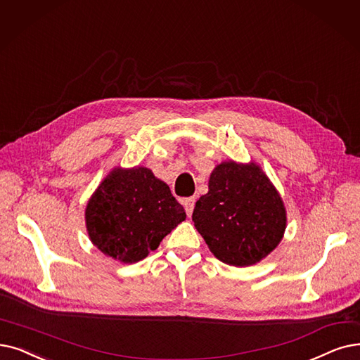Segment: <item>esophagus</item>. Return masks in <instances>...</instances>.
<instances>
[{
	"mask_svg": "<svg viewBox=\"0 0 360 360\" xmlns=\"http://www.w3.org/2000/svg\"><path fill=\"white\" fill-rule=\"evenodd\" d=\"M194 205H195V197H190V198H185L184 200V207H185V212H186V214H188V216L193 214Z\"/></svg>",
	"mask_w": 360,
	"mask_h": 360,
	"instance_id": "esophagus-1",
	"label": "esophagus"
}]
</instances>
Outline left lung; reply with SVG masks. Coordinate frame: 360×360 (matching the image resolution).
<instances>
[{"mask_svg":"<svg viewBox=\"0 0 360 360\" xmlns=\"http://www.w3.org/2000/svg\"><path fill=\"white\" fill-rule=\"evenodd\" d=\"M193 222L216 259L244 268L271 255L284 237L287 210L275 185L255 162L217 165Z\"/></svg>","mask_w":360,"mask_h":360,"instance_id":"obj_1","label":"left lung"}]
</instances>
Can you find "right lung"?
I'll return each instance as SVG.
<instances>
[{
    "label": "right lung",
    "mask_w": 360,
    "mask_h": 360,
    "mask_svg": "<svg viewBox=\"0 0 360 360\" xmlns=\"http://www.w3.org/2000/svg\"><path fill=\"white\" fill-rule=\"evenodd\" d=\"M185 217L169 185L144 166L112 169L85 209L91 243L122 263L146 259Z\"/></svg>",
    "instance_id": "add662e5"
}]
</instances>
